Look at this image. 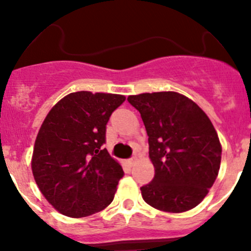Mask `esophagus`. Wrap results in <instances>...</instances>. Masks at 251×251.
Segmentation results:
<instances>
[{
	"mask_svg": "<svg viewBox=\"0 0 251 251\" xmlns=\"http://www.w3.org/2000/svg\"><path fill=\"white\" fill-rule=\"evenodd\" d=\"M136 160H137V159H136V156H133V158H131L130 160H128V164H130V166H132L133 164L136 163Z\"/></svg>",
	"mask_w": 251,
	"mask_h": 251,
	"instance_id": "obj_1",
	"label": "esophagus"
}]
</instances>
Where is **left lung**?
I'll return each instance as SVG.
<instances>
[{"instance_id":"obj_1","label":"left lung","mask_w":251,"mask_h":251,"mask_svg":"<svg viewBox=\"0 0 251 251\" xmlns=\"http://www.w3.org/2000/svg\"><path fill=\"white\" fill-rule=\"evenodd\" d=\"M127 100L141 114L154 178L141 187L144 201L166 212L188 211L209 193L219 175L222 147L214 125L181 93H141Z\"/></svg>"}]
</instances>
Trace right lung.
<instances>
[{
	"mask_svg": "<svg viewBox=\"0 0 251 251\" xmlns=\"http://www.w3.org/2000/svg\"><path fill=\"white\" fill-rule=\"evenodd\" d=\"M125 100L123 95L78 91L62 98L45 118L31 170L41 193L60 214L86 217L113 201L124 171L102 146L111 113Z\"/></svg>",
	"mask_w": 251,
	"mask_h": 251,
	"instance_id": "right-lung-1",
	"label": "right lung"
}]
</instances>
